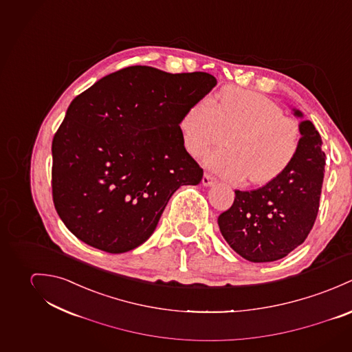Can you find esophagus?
Here are the masks:
<instances>
[{
  "label": "esophagus",
  "mask_w": 352,
  "mask_h": 352,
  "mask_svg": "<svg viewBox=\"0 0 352 352\" xmlns=\"http://www.w3.org/2000/svg\"><path fill=\"white\" fill-rule=\"evenodd\" d=\"M216 182H217V179H216L214 177L209 175V174H205V175L202 177V185H204V186H206V188L213 186Z\"/></svg>",
  "instance_id": "obj_1"
}]
</instances>
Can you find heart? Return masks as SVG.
Segmentation results:
<instances>
[{
	"label": "heart",
	"mask_w": 352,
	"mask_h": 352,
	"mask_svg": "<svg viewBox=\"0 0 352 352\" xmlns=\"http://www.w3.org/2000/svg\"><path fill=\"white\" fill-rule=\"evenodd\" d=\"M184 144L190 155L204 157L221 146L226 135L230 150L206 159L209 168L230 181L247 177L255 185L269 184L283 174L300 148V128L270 98L248 90L228 87L213 104L195 102L179 122Z\"/></svg>",
	"instance_id": "heart-1"
}]
</instances>
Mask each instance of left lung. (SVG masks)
I'll return each instance as SVG.
<instances>
[{"instance_id": "1", "label": "left lung", "mask_w": 352, "mask_h": 352, "mask_svg": "<svg viewBox=\"0 0 352 352\" xmlns=\"http://www.w3.org/2000/svg\"><path fill=\"white\" fill-rule=\"evenodd\" d=\"M301 118L298 153L276 179L263 188L234 190L232 206L217 219L220 232L241 258L254 262H274L302 244L312 230L318 212L324 178L325 154L321 136L312 121Z\"/></svg>"}]
</instances>
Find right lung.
Returning a JSON list of instances; mask_svg holds the SVG:
<instances>
[{
  "mask_svg": "<svg viewBox=\"0 0 352 352\" xmlns=\"http://www.w3.org/2000/svg\"><path fill=\"white\" fill-rule=\"evenodd\" d=\"M216 83L131 66L73 100L52 140L54 205L72 234L111 254L154 234L171 195L202 179L179 122Z\"/></svg>",
  "mask_w": 352,
  "mask_h": 352,
  "instance_id": "add662e5",
  "label": "right lung"
}]
</instances>
